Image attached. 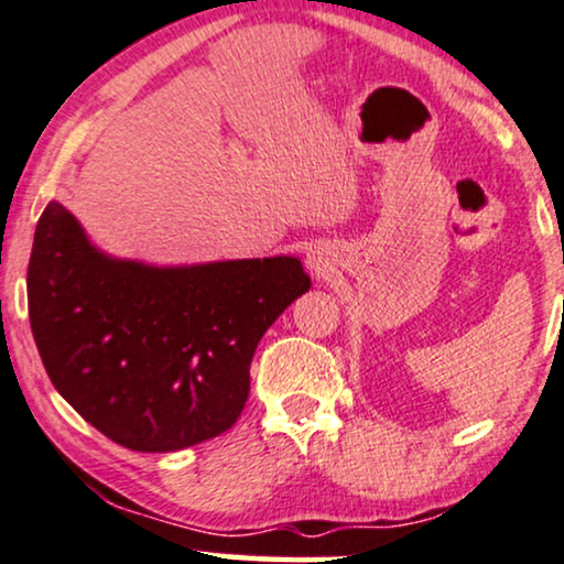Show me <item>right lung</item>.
Wrapping results in <instances>:
<instances>
[{
	"instance_id": "1",
	"label": "right lung",
	"mask_w": 564,
	"mask_h": 564,
	"mask_svg": "<svg viewBox=\"0 0 564 564\" xmlns=\"http://www.w3.org/2000/svg\"><path fill=\"white\" fill-rule=\"evenodd\" d=\"M310 289L296 258L148 268L109 260L64 205H46L28 262V315L54 388L140 453L231 430L254 348Z\"/></svg>"
}]
</instances>
